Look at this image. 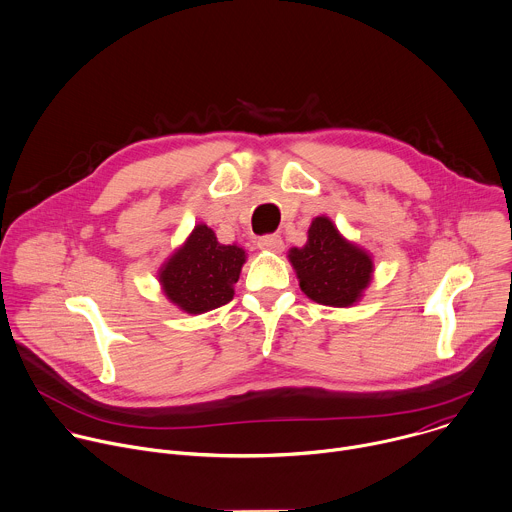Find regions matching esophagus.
Returning a JSON list of instances; mask_svg holds the SVG:
<instances>
[{"label": "esophagus", "mask_w": 512, "mask_h": 512, "mask_svg": "<svg viewBox=\"0 0 512 512\" xmlns=\"http://www.w3.org/2000/svg\"><path fill=\"white\" fill-rule=\"evenodd\" d=\"M257 247L261 251H271V253H281L285 249V243L281 239V235H265L257 241Z\"/></svg>", "instance_id": "1"}]
</instances>
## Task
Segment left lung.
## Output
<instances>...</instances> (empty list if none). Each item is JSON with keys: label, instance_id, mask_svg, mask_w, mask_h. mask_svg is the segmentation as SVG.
Instances as JSON below:
<instances>
[{"label": "left lung", "instance_id": "left-lung-1", "mask_svg": "<svg viewBox=\"0 0 512 512\" xmlns=\"http://www.w3.org/2000/svg\"><path fill=\"white\" fill-rule=\"evenodd\" d=\"M287 257L301 291L329 307H352L364 297L374 277L372 255L348 241L325 215L311 221L307 243L291 247Z\"/></svg>", "mask_w": 512, "mask_h": 512}]
</instances>
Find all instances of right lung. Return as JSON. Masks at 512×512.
Returning <instances> with one entry per match:
<instances>
[{
	"label": "right lung",
	"mask_w": 512,
	"mask_h": 512,
	"mask_svg": "<svg viewBox=\"0 0 512 512\" xmlns=\"http://www.w3.org/2000/svg\"><path fill=\"white\" fill-rule=\"evenodd\" d=\"M247 253L239 245H223L205 223L195 225L187 241L158 269V283L170 303L199 315L229 303L235 295Z\"/></svg>",
	"instance_id": "right-lung-1"
}]
</instances>
